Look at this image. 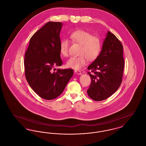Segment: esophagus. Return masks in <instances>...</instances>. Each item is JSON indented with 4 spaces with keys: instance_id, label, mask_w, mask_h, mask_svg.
I'll use <instances>...</instances> for the list:
<instances>
[{
    "instance_id": "34e87169",
    "label": "esophagus",
    "mask_w": 146,
    "mask_h": 146,
    "mask_svg": "<svg viewBox=\"0 0 146 146\" xmlns=\"http://www.w3.org/2000/svg\"><path fill=\"white\" fill-rule=\"evenodd\" d=\"M75 73H76V74H79V75H80V74H82V72L80 71V70H75Z\"/></svg>"
}]
</instances>
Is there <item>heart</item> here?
<instances>
[{"label":"heart","mask_w":146,"mask_h":146,"mask_svg":"<svg viewBox=\"0 0 146 146\" xmlns=\"http://www.w3.org/2000/svg\"><path fill=\"white\" fill-rule=\"evenodd\" d=\"M73 42L80 45L78 56L72 57L67 61L66 66L70 68L79 70L86 63L88 60L92 61L96 59L102 49L100 38L93 35L90 32L79 30L70 35ZM60 51L61 54L67 57L69 54V42L67 39H63L60 42Z\"/></svg>","instance_id":"b5f03b06"}]
</instances>
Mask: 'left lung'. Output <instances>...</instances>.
<instances>
[{
    "label": "left lung",
    "instance_id": "8db88e82",
    "mask_svg": "<svg viewBox=\"0 0 146 146\" xmlns=\"http://www.w3.org/2000/svg\"><path fill=\"white\" fill-rule=\"evenodd\" d=\"M123 46L116 36L108 31L97 58L88 67L91 79L87 90L93 100L100 101L110 97L120 86L124 68Z\"/></svg>",
    "mask_w": 146,
    "mask_h": 146
}]
</instances>
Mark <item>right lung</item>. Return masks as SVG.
I'll return each instance as SVG.
<instances>
[{
	"instance_id": "right-lung-1",
	"label": "right lung",
	"mask_w": 146,
	"mask_h": 146,
	"mask_svg": "<svg viewBox=\"0 0 146 146\" xmlns=\"http://www.w3.org/2000/svg\"><path fill=\"white\" fill-rule=\"evenodd\" d=\"M62 26L61 22L46 23L31 38L25 55L28 83L36 94L48 100L60 96L73 75L72 69L53 71L55 66L62 64L60 51Z\"/></svg>"
}]
</instances>
